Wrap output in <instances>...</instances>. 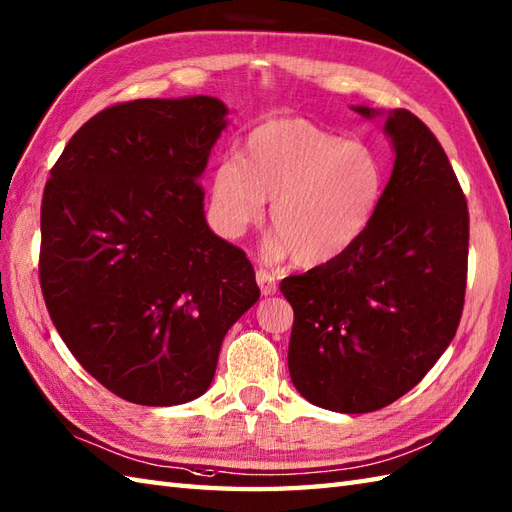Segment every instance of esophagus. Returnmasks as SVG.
Instances as JSON below:
<instances>
[{"instance_id":"1","label":"esophagus","mask_w":512,"mask_h":512,"mask_svg":"<svg viewBox=\"0 0 512 512\" xmlns=\"http://www.w3.org/2000/svg\"><path fill=\"white\" fill-rule=\"evenodd\" d=\"M255 279H257L259 290H261V294H264V296H270V294L277 292V279H275V275H270L268 270L259 268L255 272Z\"/></svg>"}]
</instances>
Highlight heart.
Masks as SVG:
<instances>
[{"instance_id":"b5f03b06","label":"heart","mask_w":512,"mask_h":512,"mask_svg":"<svg viewBox=\"0 0 512 512\" xmlns=\"http://www.w3.org/2000/svg\"><path fill=\"white\" fill-rule=\"evenodd\" d=\"M384 192V165L355 141L296 117L257 126L242 161L218 163L211 183L213 216L227 237H240L264 213L268 257L294 255L301 266L334 261L360 240Z\"/></svg>"}]
</instances>
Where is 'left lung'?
I'll return each mask as SVG.
<instances>
[{
  "label": "left lung",
  "mask_w": 512,
  "mask_h": 512,
  "mask_svg": "<svg viewBox=\"0 0 512 512\" xmlns=\"http://www.w3.org/2000/svg\"><path fill=\"white\" fill-rule=\"evenodd\" d=\"M382 120L390 181L347 253L281 281L294 310L288 368L318 408L373 412L417 386L454 340L467 285L469 211L445 150L410 111Z\"/></svg>",
  "instance_id": "obj_1"
}]
</instances>
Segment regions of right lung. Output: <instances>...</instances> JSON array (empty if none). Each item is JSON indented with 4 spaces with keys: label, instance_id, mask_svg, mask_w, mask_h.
Segmentation results:
<instances>
[{
    "label": "right lung",
    "instance_id": "1",
    "mask_svg": "<svg viewBox=\"0 0 512 512\" xmlns=\"http://www.w3.org/2000/svg\"><path fill=\"white\" fill-rule=\"evenodd\" d=\"M227 115L211 95L115 104L45 183L47 312L82 368L139 406L205 395L224 336L259 299L251 261L209 229L198 183Z\"/></svg>",
    "mask_w": 512,
    "mask_h": 512
}]
</instances>
